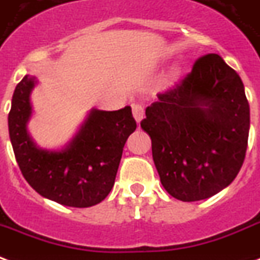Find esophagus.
Masks as SVG:
<instances>
[{
    "instance_id": "34e87169",
    "label": "esophagus",
    "mask_w": 260,
    "mask_h": 260,
    "mask_svg": "<svg viewBox=\"0 0 260 260\" xmlns=\"http://www.w3.org/2000/svg\"><path fill=\"white\" fill-rule=\"evenodd\" d=\"M132 113H134V117H135L136 122H140L143 115H145V106L140 105V103H135L132 105Z\"/></svg>"
}]
</instances>
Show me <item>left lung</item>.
Returning <instances> with one entry per match:
<instances>
[{
  "instance_id": "8db88e82",
  "label": "left lung",
  "mask_w": 260,
  "mask_h": 260,
  "mask_svg": "<svg viewBox=\"0 0 260 260\" xmlns=\"http://www.w3.org/2000/svg\"><path fill=\"white\" fill-rule=\"evenodd\" d=\"M157 96L140 126L151 138L164 189L186 203L212 197L234 180L247 153L249 105L241 78L208 53Z\"/></svg>"
}]
</instances>
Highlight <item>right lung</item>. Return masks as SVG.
<instances>
[{
  "mask_svg": "<svg viewBox=\"0 0 260 260\" xmlns=\"http://www.w3.org/2000/svg\"><path fill=\"white\" fill-rule=\"evenodd\" d=\"M34 84L36 77H23L8 115L9 138L23 176L42 197L61 205L86 208L99 204L114 186L125 142L136 129L131 107L92 110L67 149L41 150L27 132Z\"/></svg>",
  "mask_w": 260,
  "mask_h": 260,
  "instance_id": "1",
  "label": "right lung"
}]
</instances>
